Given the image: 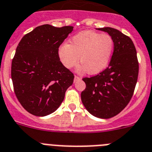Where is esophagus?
I'll return each mask as SVG.
<instances>
[{
    "label": "esophagus",
    "instance_id": "34e87169",
    "mask_svg": "<svg viewBox=\"0 0 152 152\" xmlns=\"http://www.w3.org/2000/svg\"><path fill=\"white\" fill-rule=\"evenodd\" d=\"M79 80H81V77H78V76H77V75H75V79H74V81H79Z\"/></svg>",
    "mask_w": 152,
    "mask_h": 152
}]
</instances>
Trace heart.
<instances>
[{"label": "heart", "mask_w": 152, "mask_h": 152, "mask_svg": "<svg viewBox=\"0 0 152 152\" xmlns=\"http://www.w3.org/2000/svg\"><path fill=\"white\" fill-rule=\"evenodd\" d=\"M113 49L114 41L111 36L85 31L71 37L70 45H61L58 54L66 68L75 67L80 61L81 69L89 75H96L107 67Z\"/></svg>", "instance_id": "b5f03b06"}]
</instances>
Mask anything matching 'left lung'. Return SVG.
Listing matches in <instances>:
<instances>
[{
    "label": "left lung",
    "instance_id": "obj_1",
    "mask_svg": "<svg viewBox=\"0 0 152 152\" xmlns=\"http://www.w3.org/2000/svg\"><path fill=\"white\" fill-rule=\"evenodd\" d=\"M98 30L111 36L114 52L106 69L95 76L82 79L86 88L81 98L89 113L107 119L120 113L131 101L139 66L135 47L130 37L112 28Z\"/></svg>",
    "mask_w": 152,
    "mask_h": 152
}]
</instances>
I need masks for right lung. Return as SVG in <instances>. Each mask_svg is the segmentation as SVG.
Segmentation results:
<instances>
[{
	"label": "right lung",
	"instance_id": "obj_1",
	"mask_svg": "<svg viewBox=\"0 0 152 152\" xmlns=\"http://www.w3.org/2000/svg\"><path fill=\"white\" fill-rule=\"evenodd\" d=\"M72 26L44 24L22 37L11 63L14 93L27 111L43 117L56 111L74 74L58 57V48L73 31Z\"/></svg>",
	"mask_w": 152,
	"mask_h": 152
}]
</instances>
